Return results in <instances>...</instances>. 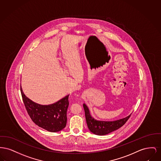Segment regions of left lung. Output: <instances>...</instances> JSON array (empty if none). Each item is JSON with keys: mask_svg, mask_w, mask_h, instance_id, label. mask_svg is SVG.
Masks as SVG:
<instances>
[{"mask_svg": "<svg viewBox=\"0 0 161 161\" xmlns=\"http://www.w3.org/2000/svg\"><path fill=\"white\" fill-rule=\"evenodd\" d=\"M83 106L88 128L92 133L96 135H106L118 130L125 124L131 114V113L125 118L116 120L97 119L91 114L88 107L85 103L83 104Z\"/></svg>", "mask_w": 161, "mask_h": 161, "instance_id": "left-lung-1", "label": "left lung"}]
</instances>
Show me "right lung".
<instances>
[{"label":"right lung","mask_w":161,"mask_h":161,"mask_svg":"<svg viewBox=\"0 0 161 161\" xmlns=\"http://www.w3.org/2000/svg\"><path fill=\"white\" fill-rule=\"evenodd\" d=\"M20 91L26 110L37 125L53 133L60 131L65 127L67 121L69 94L54 103L42 105L27 97L21 86Z\"/></svg>","instance_id":"1"}]
</instances>
